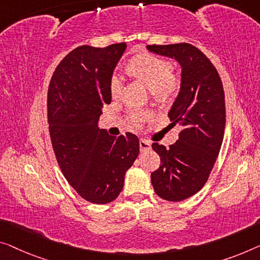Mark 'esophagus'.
<instances>
[{"instance_id":"1","label":"esophagus","mask_w":260,"mask_h":260,"mask_svg":"<svg viewBox=\"0 0 260 260\" xmlns=\"http://www.w3.org/2000/svg\"><path fill=\"white\" fill-rule=\"evenodd\" d=\"M139 143H140V150H141V152H145V150L150 149V142L141 139V140L139 141Z\"/></svg>"}]
</instances>
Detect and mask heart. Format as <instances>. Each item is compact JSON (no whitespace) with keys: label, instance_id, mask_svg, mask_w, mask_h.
I'll use <instances>...</instances> for the list:
<instances>
[{"label":"heart","instance_id":"heart-1","mask_svg":"<svg viewBox=\"0 0 260 260\" xmlns=\"http://www.w3.org/2000/svg\"><path fill=\"white\" fill-rule=\"evenodd\" d=\"M129 71L135 78L145 85L155 98H167L177 86V78L172 75L173 68L169 61L153 55H141L134 57L129 61ZM121 77L118 73L112 76L110 91L113 96H117L121 88ZM148 114L143 111H131L128 120L132 125L138 126Z\"/></svg>","mask_w":260,"mask_h":260}]
</instances>
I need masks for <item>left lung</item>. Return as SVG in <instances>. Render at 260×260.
<instances>
[{
	"instance_id": "8db88e82",
	"label": "left lung",
	"mask_w": 260,
	"mask_h": 260,
	"mask_svg": "<svg viewBox=\"0 0 260 260\" xmlns=\"http://www.w3.org/2000/svg\"><path fill=\"white\" fill-rule=\"evenodd\" d=\"M150 52L181 65V87L168 112L172 125L182 129L179 140L153 143L161 166L150 180L161 199L180 202L195 195L208 181L218 156L225 128V100L220 77L204 53L188 43L147 45Z\"/></svg>"
}]
</instances>
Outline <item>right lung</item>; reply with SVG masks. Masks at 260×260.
Wrapping results in <instances>:
<instances>
[{"label": "right lung", "instance_id": "add662e5", "mask_svg": "<svg viewBox=\"0 0 260 260\" xmlns=\"http://www.w3.org/2000/svg\"><path fill=\"white\" fill-rule=\"evenodd\" d=\"M126 46L75 49L56 68L48 90L49 132L58 165L72 188L95 204L117 199L140 152L137 135L112 137L98 127L102 108L111 104L110 81Z\"/></svg>", "mask_w": 260, "mask_h": 260}]
</instances>
